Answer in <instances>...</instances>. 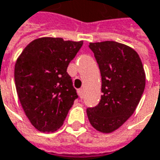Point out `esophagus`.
I'll list each match as a JSON object with an SVG mask.
<instances>
[{
    "label": "esophagus",
    "instance_id": "34e87169",
    "mask_svg": "<svg viewBox=\"0 0 160 160\" xmlns=\"http://www.w3.org/2000/svg\"><path fill=\"white\" fill-rule=\"evenodd\" d=\"M78 94H79V96H80V99H82V98H83V89H78Z\"/></svg>",
    "mask_w": 160,
    "mask_h": 160
}]
</instances>
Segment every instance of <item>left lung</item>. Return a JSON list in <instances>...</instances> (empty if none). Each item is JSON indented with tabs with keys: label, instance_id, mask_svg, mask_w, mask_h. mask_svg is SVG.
Listing matches in <instances>:
<instances>
[{
	"label": "left lung",
	"instance_id": "1",
	"mask_svg": "<svg viewBox=\"0 0 160 160\" xmlns=\"http://www.w3.org/2000/svg\"><path fill=\"white\" fill-rule=\"evenodd\" d=\"M89 47L99 64L102 95L87 115L95 129L110 133L134 113L145 89V71L138 54L125 44L107 41Z\"/></svg>",
	"mask_w": 160,
	"mask_h": 160
}]
</instances>
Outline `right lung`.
I'll list each match as a JSON object with an SVG mask.
<instances>
[{
    "label": "right lung",
    "instance_id": "add662e5",
    "mask_svg": "<svg viewBox=\"0 0 160 160\" xmlns=\"http://www.w3.org/2000/svg\"><path fill=\"white\" fill-rule=\"evenodd\" d=\"M83 42L43 37L29 43L15 63L18 98L27 118L42 132L62 126L78 98L67 72Z\"/></svg>",
    "mask_w": 160,
    "mask_h": 160
}]
</instances>
